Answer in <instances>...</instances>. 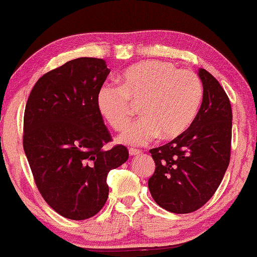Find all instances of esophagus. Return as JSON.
<instances>
[{
  "label": "esophagus",
  "mask_w": 257,
  "mask_h": 257,
  "mask_svg": "<svg viewBox=\"0 0 257 257\" xmlns=\"http://www.w3.org/2000/svg\"><path fill=\"white\" fill-rule=\"evenodd\" d=\"M128 152H130V154H131V156H138V154L142 153V151L137 150V149H130Z\"/></svg>",
  "instance_id": "esophagus-1"
}]
</instances>
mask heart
Segmentation results:
<instances>
[{
  "label": "heart",
  "instance_id": "heart-1",
  "mask_svg": "<svg viewBox=\"0 0 257 257\" xmlns=\"http://www.w3.org/2000/svg\"><path fill=\"white\" fill-rule=\"evenodd\" d=\"M121 85L104 84L97 96L101 115L115 131L128 125L139 104V120L130 125L120 142L143 146L161 135L174 138L188 128L203 96L200 77L164 61H144L130 66L120 77Z\"/></svg>",
  "mask_w": 257,
  "mask_h": 257
}]
</instances>
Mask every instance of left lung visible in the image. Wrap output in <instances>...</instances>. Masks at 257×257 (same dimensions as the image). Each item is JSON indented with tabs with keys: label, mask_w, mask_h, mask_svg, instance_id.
<instances>
[{
	"label": "left lung",
	"mask_w": 257,
	"mask_h": 257,
	"mask_svg": "<svg viewBox=\"0 0 257 257\" xmlns=\"http://www.w3.org/2000/svg\"><path fill=\"white\" fill-rule=\"evenodd\" d=\"M201 107L191 126L172 142L150 150L156 170L149 179L151 195L171 213L198 210L214 195L230 160L231 119L229 98L205 69Z\"/></svg>",
	"instance_id": "obj_1"
}]
</instances>
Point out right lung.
<instances>
[{
  "mask_svg": "<svg viewBox=\"0 0 257 257\" xmlns=\"http://www.w3.org/2000/svg\"><path fill=\"white\" fill-rule=\"evenodd\" d=\"M110 70L101 58L80 57L49 71L35 84L23 121V149L45 202L59 215L85 220L103 208L108 172L128 159L112 137L97 96Z\"/></svg>",
  "mask_w": 257,
  "mask_h": 257,
  "instance_id": "add662e5",
  "label": "right lung"
}]
</instances>
